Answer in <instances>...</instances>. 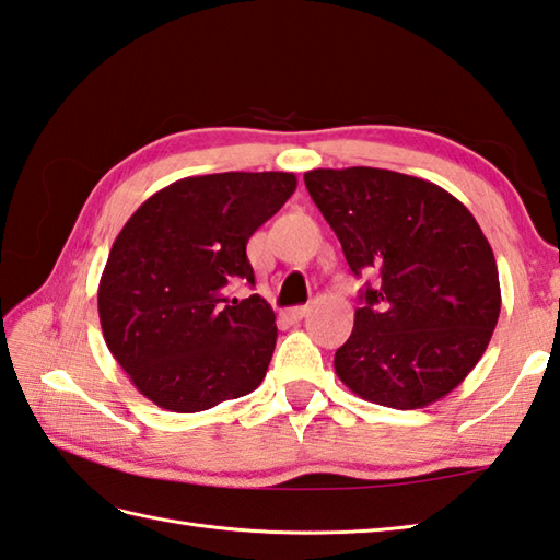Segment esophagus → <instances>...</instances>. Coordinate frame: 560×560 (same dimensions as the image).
Returning <instances> with one entry per match:
<instances>
[{"label": "esophagus", "instance_id": "esophagus-1", "mask_svg": "<svg viewBox=\"0 0 560 560\" xmlns=\"http://www.w3.org/2000/svg\"><path fill=\"white\" fill-rule=\"evenodd\" d=\"M308 313H311L308 305H295V308L289 311V317H291V320H303V317Z\"/></svg>", "mask_w": 560, "mask_h": 560}]
</instances>
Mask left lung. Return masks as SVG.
<instances>
[{
  "label": "left lung",
  "mask_w": 560,
  "mask_h": 560,
  "mask_svg": "<svg viewBox=\"0 0 560 560\" xmlns=\"http://www.w3.org/2000/svg\"><path fill=\"white\" fill-rule=\"evenodd\" d=\"M303 179L349 269L378 273L335 352L339 381L396 410L442 400L474 371L500 317L483 230L456 196L410 174L347 167Z\"/></svg>",
  "instance_id": "left-lung-1"
}]
</instances>
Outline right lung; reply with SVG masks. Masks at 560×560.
Masks as SVG:
<instances>
[{
	"label": "right lung",
	"instance_id": "1",
	"mask_svg": "<svg viewBox=\"0 0 560 560\" xmlns=\"http://www.w3.org/2000/svg\"><path fill=\"white\" fill-rule=\"evenodd\" d=\"M291 172H223L164 186L128 218L98 281L108 352L158 408L201 412L255 390L277 315L247 243L295 191Z\"/></svg>",
	"mask_w": 560,
	"mask_h": 560
}]
</instances>
